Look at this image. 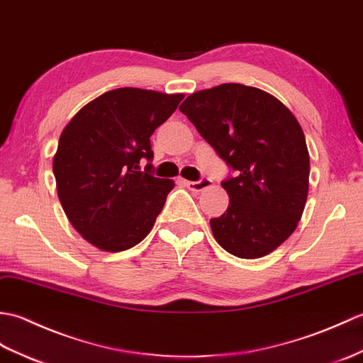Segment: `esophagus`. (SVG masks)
Returning a JSON list of instances; mask_svg holds the SVG:
<instances>
[{"instance_id":"34e87169","label":"esophagus","mask_w":363,"mask_h":363,"mask_svg":"<svg viewBox=\"0 0 363 363\" xmlns=\"http://www.w3.org/2000/svg\"><path fill=\"white\" fill-rule=\"evenodd\" d=\"M184 186H186L188 189L194 191V192H200V191H205L208 188L213 186V180L208 179V177H203V179H200L199 182H184Z\"/></svg>"}]
</instances>
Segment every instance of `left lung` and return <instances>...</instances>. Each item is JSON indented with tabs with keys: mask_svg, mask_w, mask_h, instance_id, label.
Wrapping results in <instances>:
<instances>
[{
	"mask_svg": "<svg viewBox=\"0 0 363 363\" xmlns=\"http://www.w3.org/2000/svg\"><path fill=\"white\" fill-rule=\"evenodd\" d=\"M235 177L230 203L209 220L219 245L242 259L272 253L295 231L309 191L303 128L283 102L259 88L222 84L189 94L179 108Z\"/></svg>",
	"mask_w": 363,
	"mask_h": 363,
	"instance_id": "obj_1",
	"label": "left lung"
}]
</instances>
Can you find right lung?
<instances>
[{
  "label": "right lung",
  "mask_w": 363,
  "mask_h": 363,
  "mask_svg": "<svg viewBox=\"0 0 363 363\" xmlns=\"http://www.w3.org/2000/svg\"><path fill=\"white\" fill-rule=\"evenodd\" d=\"M184 94L116 88L88 102L63 128L52 171L57 196L79 235L102 252L140 244L154 227L172 180L157 179L150 136Z\"/></svg>",
  "instance_id": "obj_1"
}]
</instances>
